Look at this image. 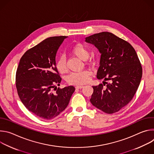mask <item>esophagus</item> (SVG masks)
I'll return each mask as SVG.
<instances>
[{
	"instance_id": "obj_1",
	"label": "esophagus",
	"mask_w": 154,
	"mask_h": 154,
	"mask_svg": "<svg viewBox=\"0 0 154 154\" xmlns=\"http://www.w3.org/2000/svg\"><path fill=\"white\" fill-rule=\"evenodd\" d=\"M83 87H84V86H83V85H77V86H75V88H77V89H82V88H83Z\"/></svg>"
}]
</instances>
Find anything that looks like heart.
Returning <instances> with one entry per match:
<instances>
[{"label":"heart","mask_w":154,"mask_h":154,"mask_svg":"<svg viewBox=\"0 0 154 154\" xmlns=\"http://www.w3.org/2000/svg\"><path fill=\"white\" fill-rule=\"evenodd\" d=\"M70 52L82 60H86L89 57L90 52L85 46L82 44H76L73 46ZM56 66L58 71L61 73L65 72L67 70L66 63L64 57H61L58 60ZM91 72L88 70H85L81 72H72L67 77V82L71 85H82L88 82L90 79Z\"/></svg>","instance_id":"obj_1"}]
</instances>
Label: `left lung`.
<instances>
[{"mask_svg": "<svg viewBox=\"0 0 154 154\" xmlns=\"http://www.w3.org/2000/svg\"><path fill=\"white\" fill-rule=\"evenodd\" d=\"M85 42L100 53L97 78L106 84L93 86L90 102L106 113H116L132 99L141 82L142 67L137 54L128 42L107 32L86 37Z\"/></svg>", "mask_w": 154, "mask_h": 154, "instance_id": "obj_1", "label": "left lung"}]
</instances>
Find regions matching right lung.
<instances>
[{
    "label": "right lung",
    "instance_id": "1",
    "mask_svg": "<svg viewBox=\"0 0 154 154\" xmlns=\"http://www.w3.org/2000/svg\"><path fill=\"white\" fill-rule=\"evenodd\" d=\"M68 36H53L43 40L21 57L16 74L19 97L33 115L45 119L59 115L69 104L75 91L73 86L58 89L61 78L56 67L57 52ZM54 88L55 92H52Z\"/></svg>",
    "mask_w": 154,
    "mask_h": 154
}]
</instances>
